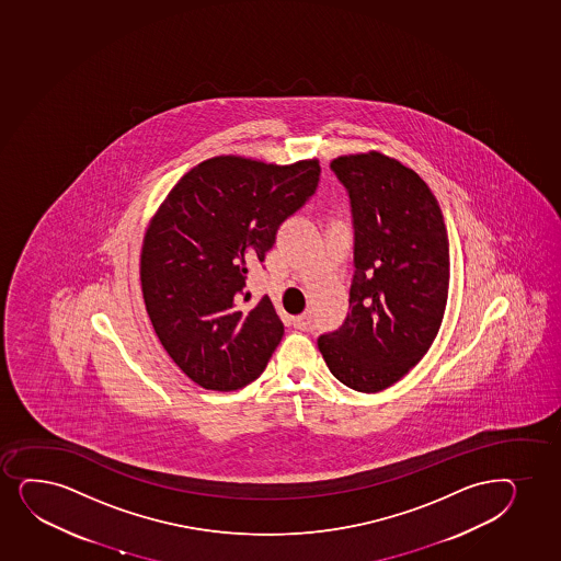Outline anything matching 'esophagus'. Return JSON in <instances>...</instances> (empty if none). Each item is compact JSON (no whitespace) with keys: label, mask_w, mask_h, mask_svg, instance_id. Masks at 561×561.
I'll return each mask as SVG.
<instances>
[{"label":"esophagus","mask_w":561,"mask_h":561,"mask_svg":"<svg viewBox=\"0 0 561 561\" xmlns=\"http://www.w3.org/2000/svg\"><path fill=\"white\" fill-rule=\"evenodd\" d=\"M310 323H312V316H310V312H305V314L294 318V328L299 329V331H307V329H310Z\"/></svg>","instance_id":"obj_1"}]
</instances>
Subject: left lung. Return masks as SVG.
I'll list each match as a JSON object with an SVG mask.
<instances>
[{
  "mask_svg": "<svg viewBox=\"0 0 561 561\" xmlns=\"http://www.w3.org/2000/svg\"><path fill=\"white\" fill-rule=\"evenodd\" d=\"M331 170L348 193L354 222L350 312L323 333L329 370L359 393L407 376L438 335L449 291V238L431 188L386 154L339 157Z\"/></svg>",
  "mask_w": 561,
  "mask_h": 561,
  "instance_id": "obj_1",
  "label": "left lung"
}]
</instances>
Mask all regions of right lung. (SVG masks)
<instances>
[{"mask_svg": "<svg viewBox=\"0 0 561 561\" xmlns=\"http://www.w3.org/2000/svg\"><path fill=\"white\" fill-rule=\"evenodd\" d=\"M318 181V161L277 167L226 154L194 167L162 202L144 239V301L194 383L236 391L264 373L284 325L270 297L243 305L247 273Z\"/></svg>", "mask_w": 561, "mask_h": 561, "instance_id": "right-lung-1", "label": "right lung"}]
</instances>
